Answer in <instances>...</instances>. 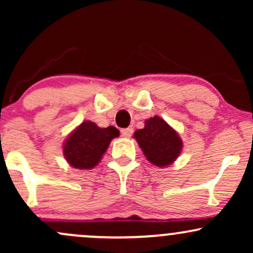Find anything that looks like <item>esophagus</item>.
Returning <instances> with one entry per match:
<instances>
[{
	"label": "esophagus",
	"mask_w": 253,
	"mask_h": 253,
	"mask_svg": "<svg viewBox=\"0 0 253 253\" xmlns=\"http://www.w3.org/2000/svg\"><path fill=\"white\" fill-rule=\"evenodd\" d=\"M132 134H133V128H130V127H128V128L121 129V135L125 136V138H129Z\"/></svg>",
	"instance_id": "esophagus-1"
}]
</instances>
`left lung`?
Listing matches in <instances>:
<instances>
[{"label":"left lung","mask_w":253,"mask_h":253,"mask_svg":"<svg viewBox=\"0 0 253 253\" xmlns=\"http://www.w3.org/2000/svg\"><path fill=\"white\" fill-rule=\"evenodd\" d=\"M134 138L147 161L159 168L173 163L181 153V138L159 117L145 121V127L135 130Z\"/></svg>","instance_id":"obj_1"}]
</instances>
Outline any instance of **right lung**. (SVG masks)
<instances>
[{
  "instance_id": "right-lung-1",
  "label": "right lung",
  "mask_w": 253,
  "mask_h": 253,
  "mask_svg": "<svg viewBox=\"0 0 253 253\" xmlns=\"http://www.w3.org/2000/svg\"><path fill=\"white\" fill-rule=\"evenodd\" d=\"M117 136L119 129L114 126L100 128L91 121H84L65 140L64 156L75 169H91L98 164L112 139Z\"/></svg>"
}]
</instances>
